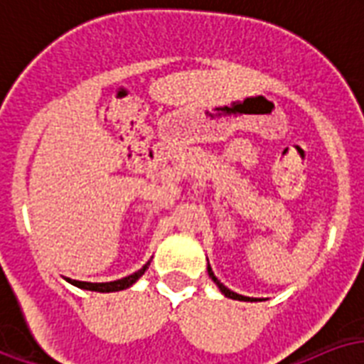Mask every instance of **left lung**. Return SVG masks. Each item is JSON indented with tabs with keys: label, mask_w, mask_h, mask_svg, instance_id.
Returning <instances> with one entry per match:
<instances>
[{
	"label": "left lung",
	"mask_w": 364,
	"mask_h": 364,
	"mask_svg": "<svg viewBox=\"0 0 364 364\" xmlns=\"http://www.w3.org/2000/svg\"><path fill=\"white\" fill-rule=\"evenodd\" d=\"M207 272H209V276H211V280L218 286V289L223 291L224 296L226 297H230V299H237V301H253V299H250V297H245V296H240V294H236V291H232V289H228L224 284H220V280H218L217 276H215V272L211 270V267L207 264Z\"/></svg>",
	"instance_id": "8db88e82"
}]
</instances>
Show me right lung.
I'll use <instances>...</instances> for the list:
<instances>
[{"instance_id":"right-lung-1","label":"right lung","mask_w":364,"mask_h":364,"mask_svg":"<svg viewBox=\"0 0 364 364\" xmlns=\"http://www.w3.org/2000/svg\"><path fill=\"white\" fill-rule=\"evenodd\" d=\"M147 267H149V263H146L144 267H141L138 272H134V274L130 276H124V278H120V280H114V282H78V280H70L68 278V282L75 284L76 288H82V289H90V291H120V289H127L130 288L138 278H140L144 272L147 270Z\"/></svg>"}]
</instances>
